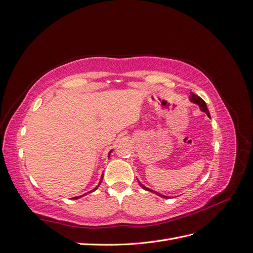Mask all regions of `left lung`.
Masks as SVG:
<instances>
[{"label":"left lung","mask_w":253,"mask_h":253,"mask_svg":"<svg viewBox=\"0 0 253 253\" xmlns=\"http://www.w3.org/2000/svg\"><path fill=\"white\" fill-rule=\"evenodd\" d=\"M190 99H191V101H193L194 103H197V104L199 105V108H201V110L203 111V112H205V113H206L208 116H210V113H209L208 108H207V104H206V102H205L204 100H203L201 97H198L197 95H195V93H192L191 97H190ZM139 184H140V186L142 187V189H144V190H148V191H151V192H154V191H152V190L148 189V187H145L144 185L141 184L140 182H139ZM154 193H155V194H157V195L162 196V197H165V198H167V196H164V195H162V194H160V193H157V192H154Z\"/></svg>","instance_id":"obj_1"}]
</instances>
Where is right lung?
<instances>
[{"label":"right lung","mask_w":253,"mask_h":253,"mask_svg":"<svg viewBox=\"0 0 253 253\" xmlns=\"http://www.w3.org/2000/svg\"><path fill=\"white\" fill-rule=\"evenodd\" d=\"M110 153H111V152H110ZM110 153H109V156H110ZM101 181H102V178H101V180H100V182H99V184H98V186L100 185V183H101ZM98 186L96 187V189H93L92 191H90V192H93V191H96L97 189H98ZM82 196H84V195H82ZM82 196H76V197H73L74 199H78V198H80V197H82Z\"/></svg>","instance_id":"add662e5"}]
</instances>
